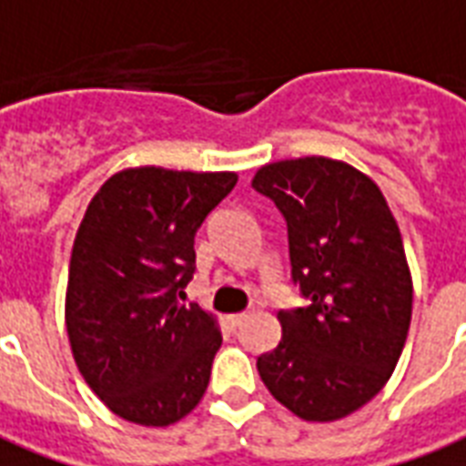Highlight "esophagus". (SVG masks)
I'll list each match as a JSON object with an SVG mask.
<instances>
[{
    "label": "esophagus",
    "mask_w": 466,
    "mask_h": 466,
    "mask_svg": "<svg viewBox=\"0 0 466 466\" xmlns=\"http://www.w3.org/2000/svg\"><path fill=\"white\" fill-rule=\"evenodd\" d=\"M244 320H247V313H232V316L227 319V323H229V329L237 330V329H239V326H242Z\"/></svg>",
    "instance_id": "34e87169"
}]
</instances>
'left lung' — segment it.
I'll list each match as a JSON object with an SVG mask.
<instances>
[{"mask_svg": "<svg viewBox=\"0 0 466 466\" xmlns=\"http://www.w3.org/2000/svg\"><path fill=\"white\" fill-rule=\"evenodd\" d=\"M251 187L284 217L291 284L306 299L277 313L284 336L257 370L301 420H340L380 392L408 339L412 279L398 222L370 177L329 157L264 165Z\"/></svg>", "mask_w": 466, "mask_h": 466, "instance_id": "obj_1", "label": "left lung"}]
</instances>
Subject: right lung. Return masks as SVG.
Returning <instances> with one entry per match:
<instances>
[{
	"label": "right lung",
	"instance_id": "1",
	"mask_svg": "<svg viewBox=\"0 0 466 466\" xmlns=\"http://www.w3.org/2000/svg\"><path fill=\"white\" fill-rule=\"evenodd\" d=\"M234 185V172L136 167L86 209L68 268V340L88 388L127 422L172 425L205 395L222 333L180 299L195 234Z\"/></svg>",
	"mask_w": 466,
	"mask_h": 466
}]
</instances>
